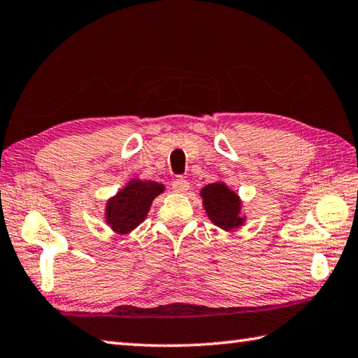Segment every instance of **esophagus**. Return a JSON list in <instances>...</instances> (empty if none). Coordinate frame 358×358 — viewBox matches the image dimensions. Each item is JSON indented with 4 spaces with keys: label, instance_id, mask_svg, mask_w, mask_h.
Instances as JSON below:
<instances>
[{
    "label": "esophagus",
    "instance_id": "1",
    "mask_svg": "<svg viewBox=\"0 0 358 358\" xmlns=\"http://www.w3.org/2000/svg\"><path fill=\"white\" fill-rule=\"evenodd\" d=\"M188 188H190V184H188V180L184 178H178L173 182V190L176 193H187Z\"/></svg>",
    "mask_w": 358,
    "mask_h": 358
}]
</instances>
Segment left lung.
I'll return each instance as SVG.
<instances>
[{
	"label": "left lung",
	"instance_id": "left-lung-1",
	"mask_svg": "<svg viewBox=\"0 0 358 358\" xmlns=\"http://www.w3.org/2000/svg\"><path fill=\"white\" fill-rule=\"evenodd\" d=\"M202 206L215 226L222 231H235L245 224L246 217L241 215V199L224 182H213L201 190Z\"/></svg>",
	"mask_w": 358,
	"mask_h": 358
}]
</instances>
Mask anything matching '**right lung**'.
Masks as SVG:
<instances>
[{"mask_svg":"<svg viewBox=\"0 0 358 358\" xmlns=\"http://www.w3.org/2000/svg\"><path fill=\"white\" fill-rule=\"evenodd\" d=\"M164 192V184L134 178L107 201L104 221L115 234L127 235L146 220L152 201Z\"/></svg>","mask_w":358,"mask_h":358,"instance_id":"add662e5","label":"right lung"}]
</instances>
